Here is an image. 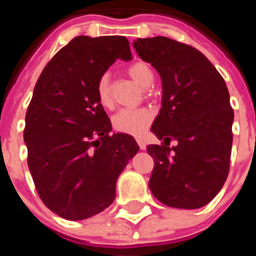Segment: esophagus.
<instances>
[{"mask_svg": "<svg viewBox=\"0 0 256 256\" xmlns=\"http://www.w3.org/2000/svg\"><path fill=\"white\" fill-rule=\"evenodd\" d=\"M136 142H138V144H140V150H144L146 148V144H144V140H136Z\"/></svg>", "mask_w": 256, "mask_h": 256, "instance_id": "1", "label": "esophagus"}]
</instances>
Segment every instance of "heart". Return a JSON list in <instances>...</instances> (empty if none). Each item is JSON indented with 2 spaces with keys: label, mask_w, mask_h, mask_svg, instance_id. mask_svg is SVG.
<instances>
[{
  "label": "heart",
  "mask_w": 256,
  "mask_h": 256,
  "mask_svg": "<svg viewBox=\"0 0 256 256\" xmlns=\"http://www.w3.org/2000/svg\"><path fill=\"white\" fill-rule=\"evenodd\" d=\"M128 76L140 84L142 88H150L154 81V74L152 68L146 62L138 61L128 66ZM96 98L104 108H112V96L110 88V78L108 74L100 76L96 82ZM152 120V112L148 108H120L116 116H112V126L116 132L132 134V136H142L146 128L150 126Z\"/></svg>",
  "instance_id": "heart-1"
}]
</instances>
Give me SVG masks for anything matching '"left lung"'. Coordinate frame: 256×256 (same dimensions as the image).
<instances>
[{"instance_id": "left-lung-1", "label": "left lung", "mask_w": 256, "mask_h": 256, "mask_svg": "<svg viewBox=\"0 0 256 256\" xmlns=\"http://www.w3.org/2000/svg\"><path fill=\"white\" fill-rule=\"evenodd\" d=\"M132 46L162 80V108L152 132L164 144L148 146L156 164L148 187L168 207L206 206L230 168L234 112L226 82L190 45L152 37L138 38ZM171 139L177 146L168 148Z\"/></svg>"}]
</instances>
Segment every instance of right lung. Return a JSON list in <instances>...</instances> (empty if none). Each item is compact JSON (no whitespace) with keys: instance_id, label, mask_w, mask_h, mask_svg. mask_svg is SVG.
<instances>
[{"instance_id":"1","label":"right lung","mask_w":256,"mask_h":256,"mask_svg":"<svg viewBox=\"0 0 256 256\" xmlns=\"http://www.w3.org/2000/svg\"><path fill=\"white\" fill-rule=\"evenodd\" d=\"M130 61L128 38L78 36L42 70L25 116L28 166L40 198L68 220L100 214L140 146L112 132L96 82L116 62Z\"/></svg>"}]
</instances>
